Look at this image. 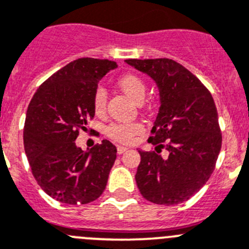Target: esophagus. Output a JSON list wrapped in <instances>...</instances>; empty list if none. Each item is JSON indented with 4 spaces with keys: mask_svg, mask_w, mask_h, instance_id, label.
Returning <instances> with one entry per match:
<instances>
[{
    "mask_svg": "<svg viewBox=\"0 0 249 249\" xmlns=\"http://www.w3.org/2000/svg\"><path fill=\"white\" fill-rule=\"evenodd\" d=\"M126 150H127V147H124V146H118L117 147L118 155H122V153H124Z\"/></svg>",
    "mask_w": 249,
    "mask_h": 249,
    "instance_id": "obj_1",
    "label": "esophagus"
}]
</instances>
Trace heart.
I'll use <instances>...</instances> for the list:
<instances>
[{"instance_id":"1","label":"heart","mask_w":249,"mask_h":249,"mask_svg":"<svg viewBox=\"0 0 249 249\" xmlns=\"http://www.w3.org/2000/svg\"><path fill=\"white\" fill-rule=\"evenodd\" d=\"M120 89L129 96L136 103L142 102L145 97L146 86L142 78L135 73H125L118 80ZM107 92L103 87H98L93 94V108L97 114H103L107 106ZM143 126L140 123H129V124H118L114 123L107 127V135L111 140L120 143H130L135 140L136 136L141 134Z\"/></svg>"}]
</instances>
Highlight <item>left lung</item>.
Here are the masks:
<instances>
[{"label":"left lung","mask_w":249,"mask_h":249,"mask_svg":"<svg viewBox=\"0 0 249 249\" xmlns=\"http://www.w3.org/2000/svg\"><path fill=\"white\" fill-rule=\"evenodd\" d=\"M147 73L160 90V107L148 142L155 151H140L135 179L143 198L159 205H177L203 188L221 150L219 117L208 88L171 59H129ZM169 151L167 158L159 152Z\"/></svg>","instance_id":"left-lung-1"}]
</instances>
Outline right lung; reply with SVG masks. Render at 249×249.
Here are the masks:
<instances>
[{
	"label": "right lung",
	"instance_id": "right-lung-1",
	"mask_svg": "<svg viewBox=\"0 0 249 249\" xmlns=\"http://www.w3.org/2000/svg\"><path fill=\"white\" fill-rule=\"evenodd\" d=\"M109 60L81 57L50 76L34 93L25 115L23 141L32 173L41 189L61 203L96 200L106 189L117 147L108 140L82 151L75 140L94 117L93 94Z\"/></svg>",
	"mask_w": 249,
	"mask_h": 249
}]
</instances>
